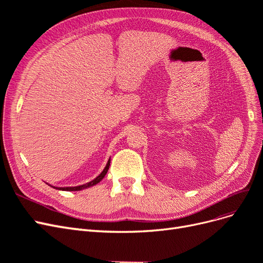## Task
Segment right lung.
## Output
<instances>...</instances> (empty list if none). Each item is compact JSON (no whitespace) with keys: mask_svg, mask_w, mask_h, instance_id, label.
<instances>
[{"mask_svg":"<svg viewBox=\"0 0 263 263\" xmlns=\"http://www.w3.org/2000/svg\"><path fill=\"white\" fill-rule=\"evenodd\" d=\"M109 163H110V159H108V161H107V163H106V166L104 168V170H103L94 180H92L91 182L85 183V184L78 185V186H67V187H55V186H51L50 184H49V185H50L51 187H54V189H57V190H61V191H81V190L87 189V187H90V186H93V185H95V184H98V183H99L100 181H102L103 178L105 177V174L107 173L108 168H109Z\"/></svg>","mask_w":263,"mask_h":263,"instance_id":"right-lung-1","label":"right lung"}]
</instances>
